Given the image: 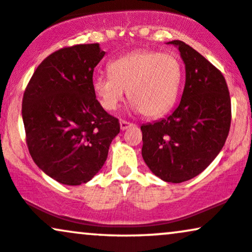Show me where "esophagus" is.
Wrapping results in <instances>:
<instances>
[{
    "label": "esophagus",
    "mask_w": 252,
    "mask_h": 252,
    "mask_svg": "<svg viewBox=\"0 0 252 252\" xmlns=\"http://www.w3.org/2000/svg\"><path fill=\"white\" fill-rule=\"evenodd\" d=\"M131 126H133V124L128 123V121H126V120H120V129H121V131H125V129H127L128 127H131Z\"/></svg>",
    "instance_id": "esophagus-1"
}]
</instances>
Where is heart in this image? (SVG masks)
<instances>
[{"mask_svg": "<svg viewBox=\"0 0 252 252\" xmlns=\"http://www.w3.org/2000/svg\"><path fill=\"white\" fill-rule=\"evenodd\" d=\"M109 75H95L92 87L103 109L113 112L124 101L126 91L132 109L147 118L161 117L177 101L183 81V66L170 53L140 49L114 59Z\"/></svg>", "mask_w": 252, "mask_h": 252, "instance_id": "1", "label": "heart"}]
</instances>
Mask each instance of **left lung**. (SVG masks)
Here are the masks:
<instances>
[{
  "label": "left lung",
  "mask_w": 252,
  "mask_h": 252,
  "mask_svg": "<svg viewBox=\"0 0 252 252\" xmlns=\"http://www.w3.org/2000/svg\"><path fill=\"white\" fill-rule=\"evenodd\" d=\"M185 87L178 107L165 119L144 124V161L167 183H183L202 173L218 156L230 131L231 100L223 74L197 50L179 40Z\"/></svg>",
  "instance_id": "1"
}]
</instances>
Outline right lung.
<instances>
[{
	"mask_svg": "<svg viewBox=\"0 0 252 252\" xmlns=\"http://www.w3.org/2000/svg\"><path fill=\"white\" fill-rule=\"evenodd\" d=\"M99 43L56 50L38 64L22 100L29 153L38 168L64 185L90 182L107 159L119 120L95 99Z\"/></svg>",
	"mask_w": 252,
	"mask_h": 252,
	"instance_id": "1",
	"label": "right lung"
}]
</instances>
